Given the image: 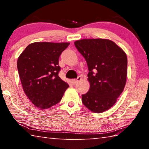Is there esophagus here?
Wrapping results in <instances>:
<instances>
[{
  "label": "esophagus",
  "mask_w": 149,
  "mask_h": 149,
  "mask_svg": "<svg viewBox=\"0 0 149 149\" xmlns=\"http://www.w3.org/2000/svg\"><path fill=\"white\" fill-rule=\"evenodd\" d=\"M81 80V77L80 76H79L78 77L77 79H72V83H73V84H77V82H79V81H80Z\"/></svg>",
  "instance_id": "obj_1"
}]
</instances>
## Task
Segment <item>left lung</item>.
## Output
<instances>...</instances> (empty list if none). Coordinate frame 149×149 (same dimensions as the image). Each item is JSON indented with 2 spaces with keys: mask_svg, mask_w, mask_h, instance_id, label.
Returning a JSON list of instances; mask_svg holds the SVG:
<instances>
[{
  "mask_svg": "<svg viewBox=\"0 0 149 149\" xmlns=\"http://www.w3.org/2000/svg\"><path fill=\"white\" fill-rule=\"evenodd\" d=\"M88 65L90 89L82 95L88 109L101 113L110 108L124 89L127 74L125 52L109 39H81L74 42Z\"/></svg>",
  "mask_w": 149,
  "mask_h": 149,
  "instance_id": "8db88e82",
  "label": "left lung"
}]
</instances>
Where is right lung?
Masks as SVG:
<instances>
[{
  "label": "right lung",
  "instance_id": "obj_1",
  "mask_svg": "<svg viewBox=\"0 0 149 149\" xmlns=\"http://www.w3.org/2000/svg\"><path fill=\"white\" fill-rule=\"evenodd\" d=\"M69 45L33 42L18 57L17 66L24 91L37 108L47 109L56 104L68 88V84L58 76V60Z\"/></svg>",
  "mask_w": 149,
  "mask_h": 149
}]
</instances>
